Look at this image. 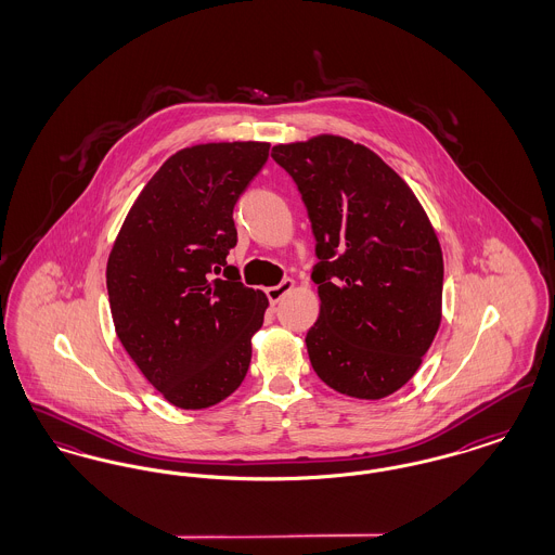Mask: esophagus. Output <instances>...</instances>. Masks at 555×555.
Masks as SVG:
<instances>
[{"label": "esophagus", "instance_id": "obj_1", "mask_svg": "<svg viewBox=\"0 0 555 555\" xmlns=\"http://www.w3.org/2000/svg\"><path fill=\"white\" fill-rule=\"evenodd\" d=\"M291 289H293V281L285 279V281H281L276 287H268V289H266V297H268L270 304H279Z\"/></svg>", "mask_w": 555, "mask_h": 555}]
</instances>
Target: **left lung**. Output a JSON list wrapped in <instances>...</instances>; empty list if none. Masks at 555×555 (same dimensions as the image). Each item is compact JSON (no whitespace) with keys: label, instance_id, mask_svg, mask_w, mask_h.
I'll return each mask as SVG.
<instances>
[{"label":"left lung","instance_id":"obj_1","mask_svg":"<svg viewBox=\"0 0 555 555\" xmlns=\"http://www.w3.org/2000/svg\"><path fill=\"white\" fill-rule=\"evenodd\" d=\"M272 159L297 185L317 238L312 369L344 396L396 393L441 322L443 256L423 206L396 170L344 137L274 145Z\"/></svg>","mask_w":555,"mask_h":555}]
</instances>
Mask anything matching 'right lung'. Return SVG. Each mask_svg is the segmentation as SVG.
Here are the masks:
<instances>
[{
    "label": "right lung",
    "instance_id": "right-lung-1",
    "mask_svg": "<svg viewBox=\"0 0 555 555\" xmlns=\"http://www.w3.org/2000/svg\"><path fill=\"white\" fill-rule=\"evenodd\" d=\"M268 143H206L177 152L141 191L107 260L116 335L170 403L202 410L231 396L251 362L268 306L227 264L233 210L262 170Z\"/></svg>",
    "mask_w": 555,
    "mask_h": 555
}]
</instances>
